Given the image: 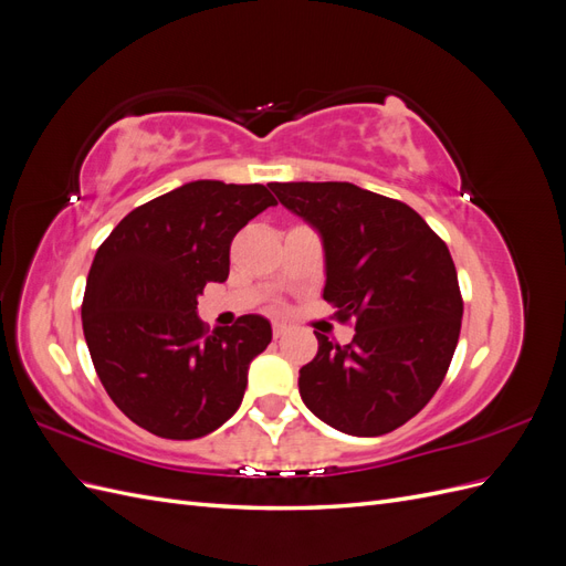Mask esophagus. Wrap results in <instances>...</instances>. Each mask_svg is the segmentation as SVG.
<instances>
[{"mask_svg":"<svg viewBox=\"0 0 566 566\" xmlns=\"http://www.w3.org/2000/svg\"><path fill=\"white\" fill-rule=\"evenodd\" d=\"M287 333V325L285 323H281V321H276V323H273V337H283Z\"/></svg>","mask_w":566,"mask_h":566,"instance_id":"obj_1","label":"esophagus"}]
</instances>
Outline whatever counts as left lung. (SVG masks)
<instances>
[{
  "mask_svg": "<svg viewBox=\"0 0 566 566\" xmlns=\"http://www.w3.org/2000/svg\"><path fill=\"white\" fill-rule=\"evenodd\" d=\"M323 243V300L356 321L349 345L316 333L300 370L312 413L352 437L397 430L427 406L453 358L462 300L447 243L401 200L349 181L271 184Z\"/></svg>",
  "mask_w": 566,
  "mask_h": 566,
  "instance_id": "obj_1",
  "label": "left lung"
}]
</instances>
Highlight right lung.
Listing matches in <instances>:
<instances>
[{"label":"right lung","mask_w":566,"mask_h":566,"mask_svg":"<svg viewBox=\"0 0 566 566\" xmlns=\"http://www.w3.org/2000/svg\"><path fill=\"white\" fill-rule=\"evenodd\" d=\"M271 205L262 184L188 181L132 210L96 250L84 339L113 403L150 434L198 439L241 406L271 323L245 314L210 331L198 295L229 279L233 235Z\"/></svg>","instance_id":"right-lung-1"}]
</instances>
